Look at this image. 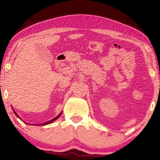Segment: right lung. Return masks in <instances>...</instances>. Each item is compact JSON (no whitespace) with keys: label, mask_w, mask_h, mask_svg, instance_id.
<instances>
[{"label":"right lung","mask_w":160,"mask_h":160,"mask_svg":"<svg viewBox=\"0 0 160 160\" xmlns=\"http://www.w3.org/2000/svg\"><path fill=\"white\" fill-rule=\"evenodd\" d=\"M13 112H14V113H15V114L16 115V117H19V118L20 119V120H21V118H20L19 117V116L17 114V113H16L15 112V111H14L13 110ZM61 114H62V113H60L59 114H58V116H57V117H55V118H53L52 120H49V121H47V122H43V123H40V124H31V125H34V126H44V125H47V124H49V123H51V122H52L53 121H55V120H56L58 118V117H60V116H61ZM23 121V120H22ZM25 123H27V122H25ZM27 124H29V123H27Z\"/></svg>","instance_id":"obj_1"}]
</instances>
